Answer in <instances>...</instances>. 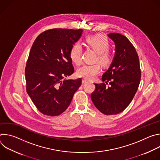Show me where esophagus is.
<instances>
[{"label": "esophagus", "instance_id": "1", "mask_svg": "<svg viewBox=\"0 0 160 160\" xmlns=\"http://www.w3.org/2000/svg\"><path fill=\"white\" fill-rule=\"evenodd\" d=\"M82 83H86V82H87V80H86V79H82Z\"/></svg>", "mask_w": 160, "mask_h": 160}]
</instances>
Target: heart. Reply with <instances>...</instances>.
Returning a JSON list of instances; mask_svg holds the SVG:
<instances>
[{"label":"heart","mask_w":160,"mask_h":160,"mask_svg":"<svg viewBox=\"0 0 160 160\" xmlns=\"http://www.w3.org/2000/svg\"><path fill=\"white\" fill-rule=\"evenodd\" d=\"M85 42L89 47L92 48L97 53L96 59L102 66H108L111 61V55L109 52L110 42L108 38L103 34L98 33L93 35H88L85 38ZM82 48L78 43L73 44L70 51V56L72 61L77 65L81 64ZM101 70L99 64H85L77 70V75L86 80H93Z\"/></svg>","instance_id":"1"}]
</instances>
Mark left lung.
<instances>
[{"mask_svg": "<svg viewBox=\"0 0 160 160\" xmlns=\"http://www.w3.org/2000/svg\"><path fill=\"white\" fill-rule=\"evenodd\" d=\"M115 45V54L102 80L109 82L94 83L91 94L94 104L106 115H117L129 105L138 89L141 72L138 53L124 35L117 33L108 35Z\"/></svg>", "mask_w": 160, "mask_h": 160, "instance_id": "left-lung-1", "label": "left lung"}]
</instances>
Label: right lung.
Instances as JSON below:
<instances>
[{
	"label": "right lung",
	"mask_w": 160,
	"mask_h": 160,
	"mask_svg": "<svg viewBox=\"0 0 160 160\" xmlns=\"http://www.w3.org/2000/svg\"><path fill=\"white\" fill-rule=\"evenodd\" d=\"M82 32V29H51L40 33L32 45L25 68L27 92L43 115H61L82 84L80 78H65L74 72L70 51Z\"/></svg>",
	"instance_id": "1"
}]
</instances>
